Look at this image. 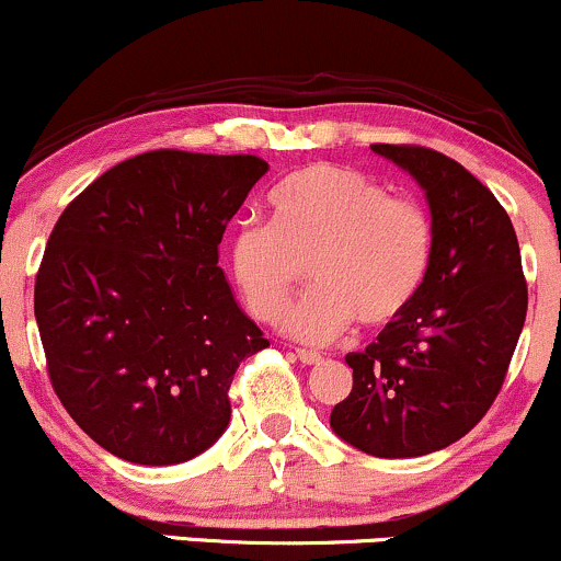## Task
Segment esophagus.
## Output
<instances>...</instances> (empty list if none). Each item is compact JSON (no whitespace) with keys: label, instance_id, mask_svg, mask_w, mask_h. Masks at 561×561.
<instances>
[{"label":"esophagus","instance_id":"obj_1","mask_svg":"<svg viewBox=\"0 0 561 561\" xmlns=\"http://www.w3.org/2000/svg\"><path fill=\"white\" fill-rule=\"evenodd\" d=\"M298 358H300L302 364H321V353H317V351H306V347H300Z\"/></svg>","mask_w":561,"mask_h":561}]
</instances>
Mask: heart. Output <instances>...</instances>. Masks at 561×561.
Instances as JSON below:
<instances>
[{
  "label": "heart",
  "mask_w": 561,
  "mask_h": 561,
  "mask_svg": "<svg viewBox=\"0 0 561 561\" xmlns=\"http://www.w3.org/2000/svg\"><path fill=\"white\" fill-rule=\"evenodd\" d=\"M272 224L231 237V274L255 319L274 324L306 276L311 293L289 311L300 343L343 337L353 321L382 327L411 306L433 261V221L420 203L345 165L313 163L268 195Z\"/></svg>",
  "instance_id": "obj_1"
}]
</instances>
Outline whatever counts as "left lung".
<instances>
[{
    "instance_id": "1",
    "label": "left lung",
    "mask_w": 561,
    "mask_h": 561,
    "mask_svg": "<svg viewBox=\"0 0 561 561\" xmlns=\"http://www.w3.org/2000/svg\"><path fill=\"white\" fill-rule=\"evenodd\" d=\"M422 186L433 261L414 302L362 353L330 427L379 459L433 454L465 437L504 385L527 313L517 234L465 165L409 145H371Z\"/></svg>"
}]
</instances>
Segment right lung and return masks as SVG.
<instances>
[{
    "label": "right lung",
    "instance_id": "1",
    "mask_svg": "<svg viewBox=\"0 0 561 561\" xmlns=\"http://www.w3.org/2000/svg\"><path fill=\"white\" fill-rule=\"evenodd\" d=\"M266 160L156 150L94 179L57 218L34 313L53 388L96 446L145 467L208 450L229 385L268 340L218 244Z\"/></svg>",
    "mask_w": 561,
    "mask_h": 561
}]
</instances>
